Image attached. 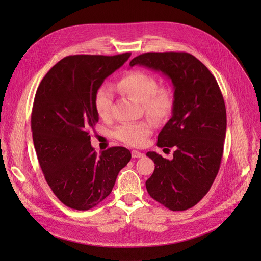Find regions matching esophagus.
I'll return each mask as SVG.
<instances>
[{"instance_id":"34e87169","label":"esophagus","mask_w":261,"mask_h":261,"mask_svg":"<svg viewBox=\"0 0 261 261\" xmlns=\"http://www.w3.org/2000/svg\"><path fill=\"white\" fill-rule=\"evenodd\" d=\"M145 154L143 152H139L137 150H133L132 151V156L133 158H143Z\"/></svg>"}]
</instances>
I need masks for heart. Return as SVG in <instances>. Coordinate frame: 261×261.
<instances>
[{
    "instance_id": "heart-1",
    "label": "heart",
    "mask_w": 261,
    "mask_h": 261,
    "mask_svg": "<svg viewBox=\"0 0 261 261\" xmlns=\"http://www.w3.org/2000/svg\"><path fill=\"white\" fill-rule=\"evenodd\" d=\"M117 89L128 97L140 102L147 116L153 121H162L171 113L174 98L170 88H158L155 78L139 70H134L124 75L117 83ZM113 94L109 86L102 85L97 89L93 98V107L97 114L106 120L111 115ZM153 125L150 121L125 123L114 132L116 139L130 147H144Z\"/></svg>"
}]
</instances>
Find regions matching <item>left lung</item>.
I'll return each mask as SVG.
<instances>
[{"label":"left lung","mask_w":261,"mask_h":261,"mask_svg":"<svg viewBox=\"0 0 261 261\" xmlns=\"http://www.w3.org/2000/svg\"><path fill=\"white\" fill-rule=\"evenodd\" d=\"M143 65L169 77L174 86L173 115L158 136L156 146L175 148L173 159L147 152L154 162L147 192L172 211L198 203L218 174L223 155L226 110L210 70L186 52H148L129 66Z\"/></svg>","instance_id":"8db88e82"}]
</instances>
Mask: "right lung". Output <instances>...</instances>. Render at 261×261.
<instances>
[{"instance_id": "add662e5", "label": "right lung", "mask_w": 261, "mask_h": 261, "mask_svg": "<svg viewBox=\"0 0 261 261\" xmlns=\"http://www.w3.org/2000/svg\"><path fill=\"white\" fill-rule=\"evenodd\" d=\"M129 57L130 52L69 55L46 73L37 89L31 130L38 161L54 195L72 209L89 210L105 200L132 158L124 147L98 155L89 135L99 121L94 93Z\"/></svg>"}]
</instances>
